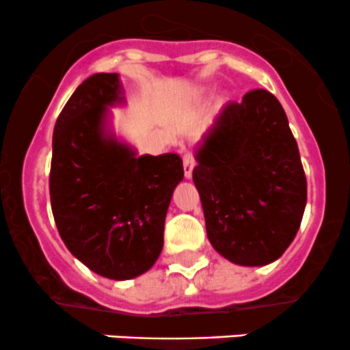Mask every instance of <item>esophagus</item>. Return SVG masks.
<instances>
[{
  "mask_svg": "<svg viewBox=\"0 0 350 350\" xmlns=\"http://www.w3.org/2000/svg\"><path fill=\"white\" fill-rule=\"evenodd\" d=\"M183 167H185V178H191L193 169H195V157H193L191 152H186L183 155Z\"/></svg>",
  "mask_w": 350,
  "mask_h": 350,
  "instance_id": "obj_1",
  "label": "esophagus"
}]
</instances>
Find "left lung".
Listing matches in <instances>:
<instances>
[{
    "label": "left lung",
    "mask_w": 350,
    "mask_h": 350,
    "mask_svg": "<svg viewBox=\"0 0 350 350\" xmlns=\"http://www.w3.org/2000/svg\"><path fill=\"white\" fill-rule=\"evenodd\" d=\"M196 161L213 249L239 266L280 259L305 213L306 178L278 98L254 90L228 103L201 137Z\"/></svg>",
    "instance_id": "8db88e82"
}]
</instances>
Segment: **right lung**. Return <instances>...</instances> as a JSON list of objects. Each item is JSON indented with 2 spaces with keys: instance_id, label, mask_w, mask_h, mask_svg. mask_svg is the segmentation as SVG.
<instances>
[{
  "instance_id": "add662e5",
  "label": "right lung",
  "mask_w": 350,
  "mask_h": 350,
  "mask_svg": "<svg viewBox=\"0 0 350 350\" xmlns=\"http://www.w3.org/2000/svg\"><path fill=\"white\" fill-rule=\"evenodd\" d=\"M116 72L77 86L52 137L49 189L69 252L109 280L149 271L164 245L172 191L185 178L178 154L137 155L107 130L108 107L123 103Z\"/></svg>"
}]
</instances>
